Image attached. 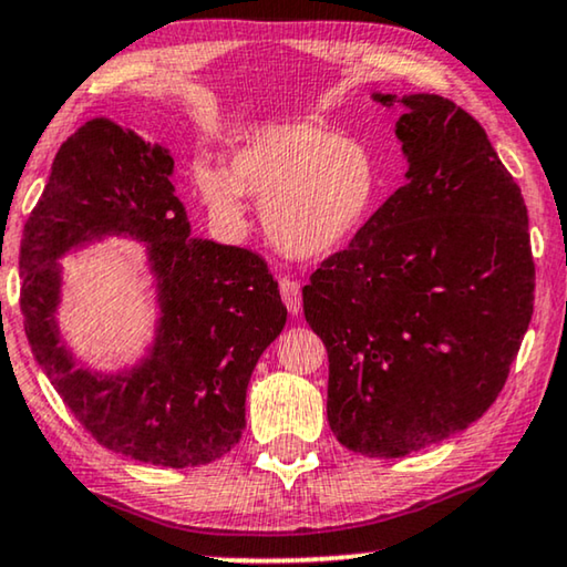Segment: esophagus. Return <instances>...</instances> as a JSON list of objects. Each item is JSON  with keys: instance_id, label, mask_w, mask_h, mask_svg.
<instances>
[{"instance_id": "obj_1", "label": "esophagus", "mask_w": 567, "mask_h": 567, "mask_svg": "<svg viewBox=\"0 0 567 567\" xmlns=\"http://www.w3.org/2000/svg\"><path fill=\"white\" fill-rule=\"evenodd\" d=\"M281 299L293 317L301 311V286L293 278H284L281 281Z\"/></svg>"}]
</instances>
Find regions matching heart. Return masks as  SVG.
<instances>
[{
	"label": "heart",
	"instance_id": "obj_1",
	"mask_svg": "<svg viewBox=\"0 0 567 567\" xmlns=\"http://www.w3.org/2000/svg\"><path fill=\"white\" fill-rule=\"evenodd\" d=\"M195 185L223 220L240 223L243 195L264 203L271 240L291 256H327L362 228L378 195L368 146L296 121L260 128L230 156V172L199 159Z\"/></svg>",
	"mask_w": 567,
	"mask_h": 567
}]
</instances>
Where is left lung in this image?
Masks as SVG:
<instances>
[{"instance_id": "obj_1", "label": "left lung", "mask_w": 567, "mask_h": 567, "mask_svg": "<svg viewBox=\"0 0 567 567\" xmlns=\"http://www.w3.org/2000/svg\"><path fill=\"white\" fill-rule=\"evenodd\" d=\"M400 103L408 182L303 286L329 354V429L372 458L413 454L489 411L535 303L525 199L482 124L443 95Z\"/></svg>"}]
</instances>
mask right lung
I'll return each mask as SVG.
<instances>
[{
	"mask_svg": "<svg viewBox=\"0 0 567 567\" xmlns=\"http://www.w3.org/2000/svg\"><path fill=\"white\" fill-rule=\"evenodd\" d=\"M162 144L93 118L63 142L20 246L24 334L68 411L101 446L154 466L220 458L246 429L258 357L286 324L266 260L248 248L189 238ZM128 231L151 243L163 327L142 369L101 379L72 368L56 339L54 260L78 241Z\"/></svg>",
	"mask_w": 567,
	"mask_h": 567,
	"instance_id": "1",
	"label": "right lung"
}]
</instances>
